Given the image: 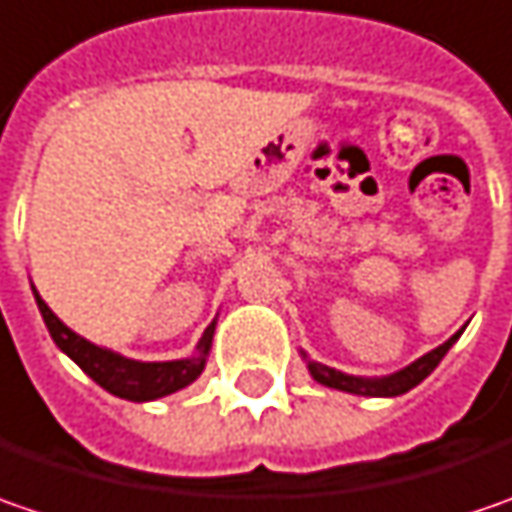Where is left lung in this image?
Returning <instances> with one entry per match:
<instances>
[{"instance_id":"1","label":"left lung","mask_w":512,"mask_h":512,"mask_svg":"<svg viewBox=\"0 0 512 512\" xmlns=\"http://www.w3.org/2000/svg\"><path fill=\"white\" fill-rule=\"evenodd\" d=\"M458 335H461V332H456L450 341H444L441 346H435L433 352L421 355L418 361H412L410 367H404L401 372H392L387 378H355V375H344V372H338V369L323 367L318 361H309V372H312V378H315L318 384H323V387L344 389V392H352V395L392 398V395H404V392H410L412 387H418V384L441 364V358L447 355L450 346L456 344ZM303 358H306V355H303Z\"/></svg>"}]
</instances>
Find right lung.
Masks as SVG:
<instances>
[{
    "mask_svg": "<svg viewBox=\"0 0 512 512\" xmlns=\"http://www.w3.org/2000/svg\"><path fill=\"white\" fill-rule=\"evenodd\" d=\"M36 306L45 318V326L54 338V344L77 364L88 378H94L102 389H108L111 395L125 398V401H154L171 395L177 389L189 387L191 381H197V375L206 367V355L212 349L214 338V323L203 332L197 352L191 358H180V361H131L123 358L111 349L91 344L85 338H79L74 329H68L65 323L56 318L54 312L48 309V303L39 298V292L34 289Z\"/></svg>",
    "mask_w": 512,
    "mask_h": 512,
    "instance_id": "1",
    "label": "right lung"
}]
</instances>
